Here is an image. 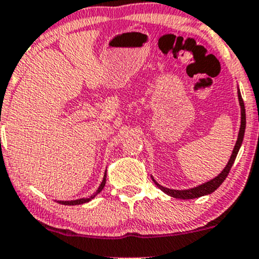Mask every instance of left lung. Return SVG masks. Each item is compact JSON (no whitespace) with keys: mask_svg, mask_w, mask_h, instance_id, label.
Here are the masks:
<instances>
[{"mask_svg":"<svg viewBox=\"0 0 259 259\" xmlns=\"http://www.w3.org/2000/svg\"><path fill=\"white\" fill-rule=\"evenodd\" d=\"M238 101H240V106H241V126H240V132H238V138L237 141H236V145L234 147V151L231 153V157H230L229 162H227L226 167L224 168V171L215 177L214 180L206 182V183L200 184V186L194 187V188H190V189H184V190H177V189H169V188H164V187L160 186L155 180L156 186L158 187L161 190H163L166 194L171 195L173 198H177V199H194V198H199V197H203V195L210 194V193L215 192L219 187L221 186L224 181L226 180L227 175H229L230 169H231L232 164H234L236 156H237L238 150H240L241 145H242L243 141V135H245V129H246V110H245V104H243V99L241 97V93L238 91Z\"/></svg>","mask_w":259,"mask_h":259,"instance_id":"8db88e82","label":"left lung"}]
</instances>
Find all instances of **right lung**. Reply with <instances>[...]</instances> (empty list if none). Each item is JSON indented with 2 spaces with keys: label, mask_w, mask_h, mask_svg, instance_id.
I'll return each mask as SVG.
<instances>
[{
  "label": "right lung",
  "mask_w": 259,
  "mask_h": 259,
  "mask_svg": "<svg viewBox=\"0 0 259 259\" xmlns=\"http://www.w3.org/2000/svg\"><path fill=\"white\" fill-rule=\"evenodd\" d=\"M106 178H107V175H106V173H104V177H103V181H102L101 186H99V188H98L97 190H96V192L93 193V194L91 195V197H88V198H82V199H77V200H70V201H62V200H60V201H58V203L64 204V205H79V204L88 203V201L92 200V199L95 198L96 195L98 194V193H101V192H102V189H103V188H104V186H106Z\"/></svg>",
  "instance_id": "1"
}]
</instances>
